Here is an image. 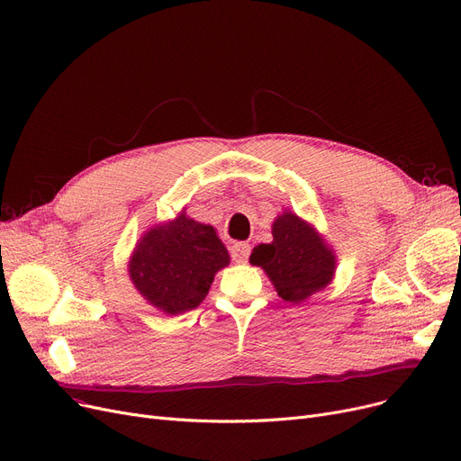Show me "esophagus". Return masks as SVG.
Returning <instances> with one entry per match:
<instances>
[{"mask_svg": "<svg viewBox=\"0 0 461 461\" xmlns=\"http://www.w3.org/2000/svg\"><path fill=\"white\" fill-rule=\"evenodd\" d=\"M230 252H231V258L235 259L237 264H243V262H247L249 256H250V245L249 243H235L230 249Z\"/></svg>", "mask_w": 461, "mask_h": 461, "instance_id": "1", "label": "esophagus"}]
</instances>
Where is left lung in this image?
Here are the masks:
<instances>
[{"mask_svg": "<svg viewBox=\"0 0 461 461\" xmlns=\"http://www.w3.org/2000/svg\"><path fill=\"white\" fill-rule=\"evenodd\" d=\"M273 241L254 247L250 264L262 267L276 294L288 303H302L324 290L335 276V250L312 224L290 209L271 226Z\"/></svg>", "mask_w": 461, "mask_h": 461, "instance_id": "obj_1", "label": "left lung"}]
</instances>
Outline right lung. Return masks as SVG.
<instances>
[{
    "label": "right lung",
    "mask_w": 461,
    "mask_h": 461,
    "mask_svg": "<svg viewBox=\"0 0 461 461\" xmlns=\"http://www.w3.org/2000/svg\"><path fill=\"white\" fill-rule=\"evenodd\" d=\"M226 266L230 254L216 230L195 222L183 209L141 235L130 256L128 275L149 305L183 314L203 302L214 275Z\"/></svg>",
    "instance_id": "1"
}]
</instances>
